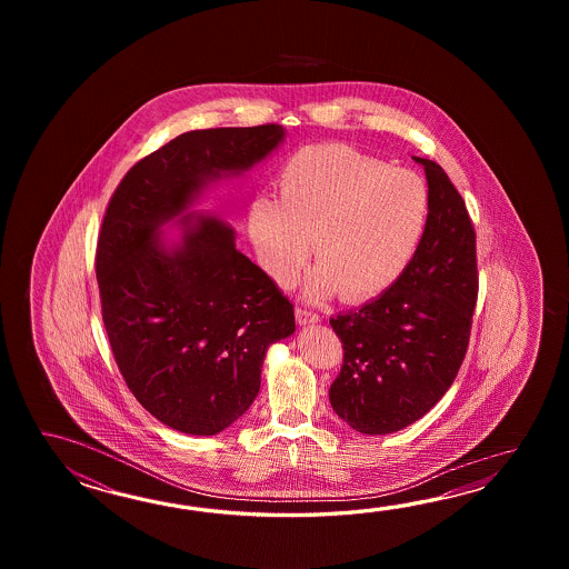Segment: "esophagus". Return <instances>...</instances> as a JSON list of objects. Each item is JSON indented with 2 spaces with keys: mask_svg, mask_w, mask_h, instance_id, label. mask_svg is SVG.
Listing matches in <instances>:
<instances>
[{
  "mask_svg": "<svg viewBox=\"0 0 569 569\" xmlns=\"http://www.w3.org/2000/svg\"><path fill=\"white\" fill-rule=\"evenodd\" d=\"M295 317H297V323H299V326H315V323L321 321L319 315L311 313V311H307V309H297Z\"/></svg>",
  "mask_w": 569,
  "mask_h": 569,
  "instance_id": "obj_1",
  "label": "esophagus"
}]
</instances>
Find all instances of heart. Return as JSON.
<instances>
[{
  "instance_id": "b5f03b06",
  "label": "heart",
  "mask_w": 569,
  "mask_h": 569,
  "mask_svg": "<svg viewBox=\"0 0 569 569\" xmlns=\"http://www.w3.org/2000/svg\"><path fill=\"white\" fill-rule=\"evenodd\" d=\"M425 182L409 170L346 144H313L287 158L279 197L260 194L248 231L260 264L282 287L299 277L313 242L319 264L307 279L315 299L341 290L366 301L409 267L427 221Z\"/></svg>"
}]
</instances>
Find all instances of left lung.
<instances>
[{
	"label": "left lung",
	"mask_w": 569,
	"mask_h": 569,
	"mask_svg": "<svg viewBox=\"0 0 569 569\" xmlns=\"http://www.w3.org/2000/svg\"><path fill=\"white\" fill-rule=\"evenodd\" d=\"M427 177L421 242L399 280L360 311L329 323L343 366L329 388L339 419L363 436H388L419 421L448 392L470 341L478 297L476 233L446 170L412 157Z\"/></svg>",
	"instance_id": "1"
}]
</instances>
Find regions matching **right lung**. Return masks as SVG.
<instances>
[{
	"label": "right lung",
	"instance_id": "1",
	"mask_svg": "<svg viewBox=\"0 0 569 569\" xmlns=\"http://www.w3.org/2000/svg\"><path fill=\"white\" fill-rule=\"evenodd\" d=\"M284 136L277 123L181 133L128 170L103 218L96 268L109 346L138 402L187 436L236 423L258 397L268 348L295 331L292 305L236 248L231 223L193 209Z\"/></svg>",
	"mask_w": 569,
	"mask_h": 569
}]
</instances>
